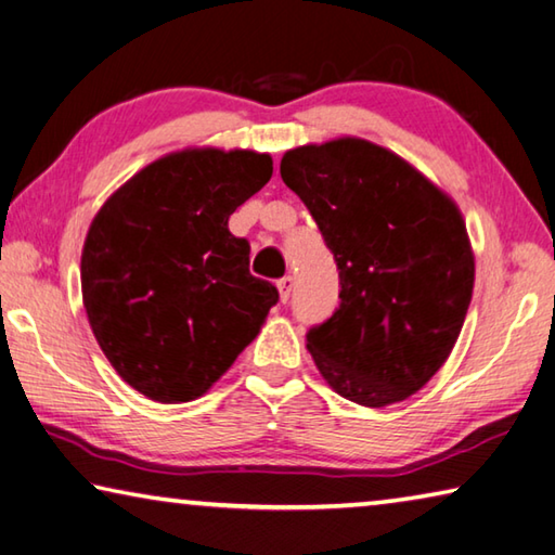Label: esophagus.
Returning <instances> with one entry per match:
<instances>
[{"label":"esophagus","instance_id":"34e87169","mask_svg":"<svg viewBox=\"0 0 555 555\" xmlns=\"http://www.w3.org/2000/svg\"><path fill=\"white\" fill-rule=\"evenodd\" d=\"M293 287H295V280H293V278H289V275H285L283 280H278L280 299H283V302H287V299H289V295H293Z\"/></svg>","mask_w":555,"mask_h":555}]
</instances>
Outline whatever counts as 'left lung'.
<instances>
[{
  "label": "left lung",
  "mask_w": 555,
  "mask_h": 555,
  "mask_svg": "<svg viewBox=\"0 0 555 555\" xmlns=\"http://www.w3.org/2000/svg\"><path fill=\"white\" fill-rule=\"evenodd\" d=\"M280 177L339 270V307L307 332L320 374L359 405L413 396L448 361L475 287L457 206L398 154L357 138L285 152Z\"/></svg>",
  "instance_id": "obj_1"
}]
</instances>
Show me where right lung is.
<instances>
[{
  "label": "right lung",
  "instance_id": "add662e5",
  "mask_svg": "<svg viewBox=\"0 0 555 555\" xmlns=\"http://www.w3.org/2000/svg\"><path fill=\"white\" fill-rule=\"evenodd\" d=\"M270 177V154L175 152L117 189L90 223L80 258L90 330L152 401L204 396L278 305V287L250 275L248 241L229 231Z\"/></svg>",
  "mask_w": 555,
  "mask_h": 555
}]
</instances>
